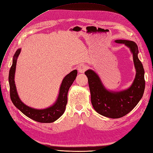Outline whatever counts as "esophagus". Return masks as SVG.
<instances>
[{
    "mask_svg": "<svg viewBox=\"0 0 153 153\" xmlns=\"http://www.w3.org/2000/svg\"><path fill=\"white\" fill-rule=\"evenodd\" d=\"M87 66L86 65H82V64H80V65H78V68H77V69H78V71H79L80 73H84L85 71H86V69H87Z\"/></svg>",
    "mask_w": 153,
    "mask_h": 153,
    "instance_id": "obj_1",
    "label": "esophagus"
}]
</instances>
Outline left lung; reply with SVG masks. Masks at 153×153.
Masks as SVG:
<instances>
[{
    "instance_id": "8db88e82",
    "label": "left lung",
    "mask_w": 153,
    "mask_h": 153,
    "mask_svg": "<svg viewBox=\"0 0 153 153\" xmlns=\"http://www.w3.org/2000/svg\"><path fill=\"white\" fill-rule=\"evenodd\" d=\"M115 42L126 44L133 53L137 73L131 88L120 92L108 91L93 71L88 70L85 72L88 79L93 108L100 114L111 118L124 117L134 108L143 96L146 83L143 65L138 58V48L137 44L126 40H117Z\"/></svg>"
}]
</instances>
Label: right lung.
I'll use <instances>...</instances> for the list:
<instances>
[{"label":"right lung","mask_w":153,"mask_h":153,"mask_svg":"<svg viewBox=\"0 0 153 153\" xmlns=\"http://www.w3.org/2000/svg\"><path fill=\"white\" fill-rule=\"evenodd\" d=\"M20 53V49H18L14 55L13 64L10 70L9 83L10 89L11 100L14 105L21 112L33 120L41 123H51L59 118L64 113L68 102V93L70 87L75 80L77 75L76 70H73L65 76L60 88L59 98L55 104L53 106L44 109H35L26 105L20 100L16 90L14 76L16 69V60Z\"/></svg>","instance_id":"add662e5"}]
</instances>
